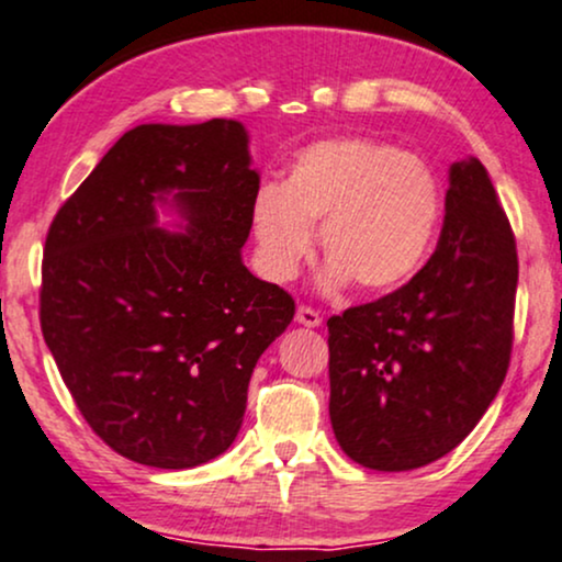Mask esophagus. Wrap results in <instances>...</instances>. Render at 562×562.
Segmentation results:
<instances>
[{
	"label": "esophagus",
	"mask_w": 562,
	"mask_h": 562,
	"mask_svg": "<svg viewBox=\"0 0 562 562\" xmlns=\"http://www.w3.org/2000/svg\"><path fill=\"white\" fill-rule=\"evenodd\" d=\"M296 323H300V326H307V328H318L321 323H323V318H321V313L318 310H313V307H305V305H300L296 307Z\"/></svg>",
	"instance_id": "esophagus-1"
}]
</instances>
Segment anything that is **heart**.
Wrapping results in <instances>:
<instances>
[{"instance_id":"heart-1","label":"heart","mask_w":562,"mask_h":562,"mask_svg":"<svg viewBox=\"0 0 562 562\" xmlns=\"http://www.w3.org/2000/svg\"><path fill=\"white\" fill-rule=\"evenodd\" d=\"M439 217L437 176L420 157L362 136L326 138L296 151L281 187L257 189V266L270 281H292L313 255V226H321L323 289L355 281L366 292H386L426 260Z\"/></svg>"}]
</instances>
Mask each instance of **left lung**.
Segmentation results:
<instances>
[{
  "instance_id": "1",
  "label": "left lung",
  "mask_w": 562,
  "mask_h": 562,
  "mask_svg": "<svg viewBox=\"0 0 562 562\" xmlns=\"http://www.w3.org/2000/svg\"><path fill=\"white\" fill-rule=\"evenodd\" d=\"M518 286L516 236L476 157L450 165L437 252L397 292L328 318V415L373 471L445 458L503 386Z\"/></svg>"
}]
</instances>
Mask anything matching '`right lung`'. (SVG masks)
<instances>
[{"mask_svg": "<svg viewBox=\"0 0 562 562\" xmlns=\"http://www.w3.org/2000/svg\"><path fill=\"white\" fill-rule=\"evenodd\" d=\"M257 189L239 121L144 123L52 221L44 341L86 424L134 463L183 471L226 452L257 360L294 318L241 260Z\"/></svg>", "mask_w": 562, "mask_h": 562, "instance_id": "1", "label": "right lung"}]
</instances>
